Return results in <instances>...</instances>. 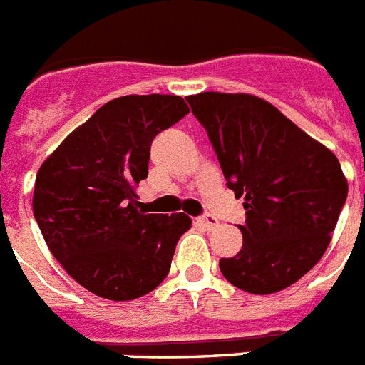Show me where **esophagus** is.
<instances>
[{
    "label": "esophagus",
    "mask_w": 365,
    "mask_h": 365,
    "mask_svg": "<svg viewBox=\"0 0 365 365\" xmlns=\"http://www.w3.org/2000/svg\"><path fill=\"white\" fill-rule=\"evenodd\" d=\"M198 222H200L206 230H213L217 225H219V219H217L215 215H211V213H206V215H202L200 219H198Z\"/></svg>",
    "instance_id": "1"
}]
</instances>
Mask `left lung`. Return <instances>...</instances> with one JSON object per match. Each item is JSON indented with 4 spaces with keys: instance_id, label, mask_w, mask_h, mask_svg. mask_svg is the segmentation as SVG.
Here are the masks:
<instances>
[{
    "instance_id": "8db88e82",
    "label": "left lung",
    "mask_w": 365,
    "mask_h": 365,
    "mask_svg": "<svg viewBox=\"0 0 365 365\" xmlns=\"http://www.w3.org/2000/svg\"><path fill=\"white\" fill-rule=\"evenodd\" d=\"M207 131L228 189L245 197L243 247L219 262L254 295L286 289L319 262L347 200L338 158L252 94L187 96Z\"/></svg>"
}]
</instances>
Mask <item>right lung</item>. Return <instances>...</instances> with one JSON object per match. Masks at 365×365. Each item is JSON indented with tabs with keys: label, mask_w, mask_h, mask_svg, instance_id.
Returning <instances> with one entry per match:
<instances>
[{
	"label": "right lung",
	"mask_w": 365,
	"mask_h": 365,
	"mask_svg": "<svg viewBox=\"0 0 365 365\" xmlns=\"http://www.w3.org/2000/svg\"><path fill=\"white\" fill-rule=\"evenodd\" d=\"M189 113L170 94L116 98L73 130L38 168L33 215L73 280L109 301H133L165 280L183 213H143L135 187L148 176L158 133Z\"/></svg>",
	"instance_id": "add662e5"
}]
</instances>
